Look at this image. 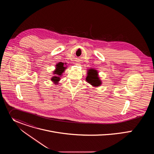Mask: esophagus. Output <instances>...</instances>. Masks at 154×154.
<instances>
[{
	"label": "esophagus",
	"mask_w": 154,
	"mask_h": 154,
	"mask_svg": "<svg viewBox=\"0 0 154 154\" xmlns=\"http://www.w3.org/2000/svg\"><path fill=\"white\" fill-rule=\"evenodd\" d=\"M77 64V65H80V64Z\"/></svg>",
	"instance_id": "34e87169"
}]
</instances>
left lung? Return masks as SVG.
Listing matches in <instances>:
<instances>
[{
	"label": "left lung",
	"instance_id": "1",
	"mask_svg": "<svg viewBox=\"0 0 154 154\" xmlns=\"http://www.w3.org/2000/svg\"><path fill=\"white\" fill-rule=\"evenodd\" d=\"M86 80L93 87L100 86L102 83L98 75V71L94 68L88 69Z\"/></svg>",
	"mask_w": 154,
	"mask_h": 154
}]
</instances>
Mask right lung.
Returning a JSON list of instances; mask_svg holds the SVG:
<instances>
[{
    "mask_svg": "<svg viewBox=\"0 0 154 154\" xmlns=\"http://www.w3.org/2000/svg\"><path fill=\"white\" fill-rule=\"evenodd\" d=\"M66 63H62L59 62L58 63L56 64L55 65V69L53 71L54 76L51 78V81L55 84L57 85L60 80H61V77L63 74V73L64 72V71L67 68Z\"/></svg>",
    "mask_w": 154,
    "mask_h": 154,
    "instance_id": "add662e5",
    "label": "right lung"
}]
</instances>
